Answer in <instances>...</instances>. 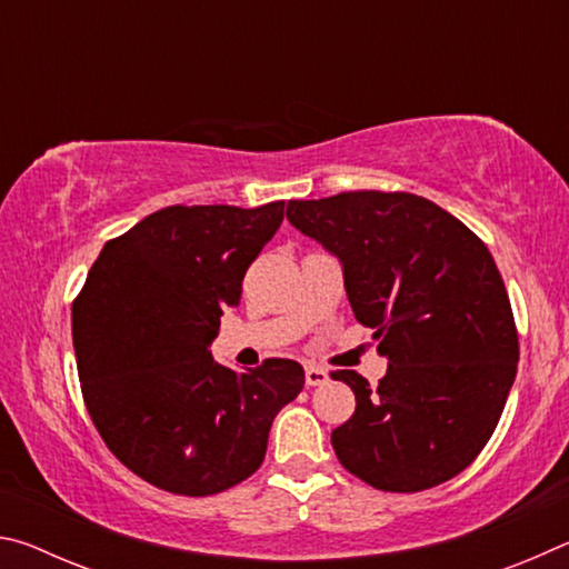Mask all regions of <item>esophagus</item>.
Instances as JSON below:
<instances>
[{
	"label": "esophagus",
	"mask_w": 569,
	"mask_h": 569,
	"mask_svg": "<svg viewBox=\"0 0 569 569\" xmlns=\"http://www.w3.org/2000/svg\"><path fill=\"white\" fill-rule=\"evenodd\" d=\"M329 381V371L321 369V366L308 363L306 366V383L308 387H321V383Z\"/></svg>",
	"instance_id": "1"
}]
</instances>
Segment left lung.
<instances>
[{
    "instance_id": "obj_1",
    "label": "left lung",
    "mask_w": 569,
    "mask_h": 569,
    "mask_svg": "<svg viewBox=\"0 0 569 569\" xmlns=\"http://www.w3.org/2000/svg\"><path fill=\"white\" fill-rule=\"evenodd\" d=\"M291 226L339 256L356 321L373 329L387 377L331 371L356 397L331 431L336 457L381 492L457 477L492 437L519 361L517 326L487 246L413 192L353 190L288 200Z\"/></svg>"
}]
</instances>
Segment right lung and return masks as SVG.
Listing matches in <instances>:
<instances>
[{"label":"right lung","mask_w":569,"mask_h":569,"mask_svg":"<svg viewBox=\"0 0 569 569\" xmlns=\"http://www.w3.org/2000/svg\"><path fill=\"white\" fill-rule=\"evenodd\" d=\"M283 206L162 208L104 243L72 301L84 407L112 455L152 487L208 497L240 485L263 465L276 413L303 389L298 361L238 373L208 351Z\"/></svg>","instance_id":"1"}]
</instances>
